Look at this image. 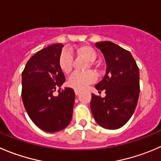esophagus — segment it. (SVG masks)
<instances>
[{"mask_svg": "<svg viewBox=\"0 0 161 161\" xmlns=\"http://www.w3.org/2000/svg\"><path fill=\"white\" fill-rule=\"evenodd\" d=\"M81 91L79 90H75V95H79Z\"/></svg>", "mask_w": 161, "mask_h": 161, "instance_id": "obj_1", "label": "esophagus"}]
</instances>
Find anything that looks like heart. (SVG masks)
I'll return each instance as SVG.
<instances>
[{
	"label": "heart",
	"mask_w": 161,
	"mask_h": 161,
	"mask_svg": "<svg viewBox=\"0 0 161 161\" xmlns=\"http://www.w3.org/2000/svg\"><path fill=\"white\" fill-rule=\"evenodd\" d=\"M76 53L79 56L83 57L90 61V66H95L94 60L97 59V53L89 46H82L78 48ZM73 57L68 51H63L59 58V66L61 71L65 74L71 72L72 69ZM96 79V75L91 71L86 72H75L68 79V85L75 90H83L89 84L92 83Z\"/></svg>",
	"instance_id": "1"
}]
</instances>
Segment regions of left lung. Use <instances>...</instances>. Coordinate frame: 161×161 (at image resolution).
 <instances>
[{"mask_svg": "<svg viewBox=\"0 0 161 161\" xmlns=\"http://www.w3.org/2000/svg\"><path fill=\"white\" fill-rule=\"evenodd\" d=\"M105 59L104 78L95 88L104 90L101 97L92 94L90 108L98 125L109 130L122 127L133 115L140 93L139 68L131 53L112 42H97Z\"/></svg>", "mask_w": 161, "mask_h": 161, "instance_id": "8db88e82", "label": "left lung"}]
</instances>
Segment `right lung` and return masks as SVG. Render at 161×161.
Here are the masks:
<instances>
[{"mask_svg":"<svg viewBox=\"0 0 161 161\" xmlns=\"http://www.w3.org/2000/svg\"><path fill=\"white\" fill-rule=\"evenodd\" d=\"M63 47L57 43L38 51L28 60L22 73L25 109L37 127L50 133L62 130L70 124L75 98L74 90L68 87L58 96L53 94L65 82L59 66Z\"/></svg>","mask_w":161,"mask_h":161,"instance_id":"1","label":"right lung"}]
</instances>
